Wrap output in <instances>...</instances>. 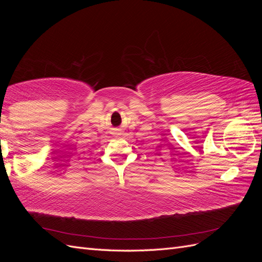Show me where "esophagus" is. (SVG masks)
<instances>
[{
	"mask_svg": "<svg viewBox=\"0 0 262 262\" xmlns=\"http://www.w3.org/2000/svg\"><path fill=\"white\" fill-rule=\"evenodd\" d=\"M117 131H118V132H119V131H120V130H117Z\"/></svg>",
	"mask_w": 262,
	"mask_h": 262,
	"instance_id": "34e87169",
	"label": "esophagus"
}]
</instances>
